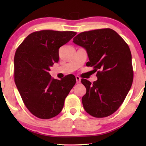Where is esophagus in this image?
<instances>
[{"label":"esophagus","mask_w":146,"mask_h":146,"mask_svg":"<svg viewBox=\"0 0 146 146\" xmlns=\"http://www.w3.org/2000/svg\"><path fill=\"white\" fill-rule=\"evenodd\" d=\"M76 82L77 83H80L81 78L78 76H76Z\"/></svg>","instance_id":"esophagus-1"}]
</instances>
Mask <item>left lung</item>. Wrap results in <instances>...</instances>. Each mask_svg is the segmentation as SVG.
Instances as JSON below:
<instances>
[{
  "mask_svg": "<svg viewBox=\"0 0 146 146\" xmlns=\"http://www.w3.org/2000/svg\"><path fill=\"white\" fill-rule=\"evenodd\" d=\"M73 42L86 49L87 66L94 67L98 80L82 83L86 93L82 98L84 108L95 117L114 113L124 101L132 84L133 72L128 45L116 32L103 29L83 32Z\"/></svg>",
  "mask_w": 146,
  "mask_h": 146,
  "instance_id": "1",
  "label": "left lung"
}]
</instances>
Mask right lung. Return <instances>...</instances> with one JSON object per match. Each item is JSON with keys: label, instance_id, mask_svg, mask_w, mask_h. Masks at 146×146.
I'll use <instances>...</instances> for the list:
<instances>
[{"label": "right lung", "instance_id": "add662e5", "mask_svg": "<svg viewBox=\"0 0 146 146\" xmlns=\"http://www.w3.org/2000/svg\"><path fill=\"white\" fill-rule=\"evenodd\" d=\"M76 35L72 31H36L28 36L16 51V86L26 107L38 118L50 119L59 114L76 84L72 74L59 80L48 72L59 60L60 47Z\"/></svg>", "mask_w": 146, "mask_h": 146}]
</instances>
